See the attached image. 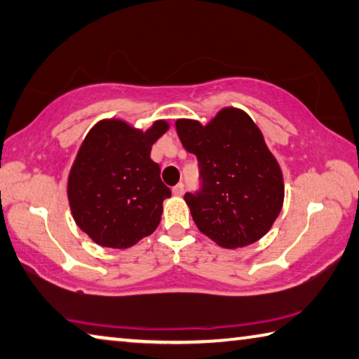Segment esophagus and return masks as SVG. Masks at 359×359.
Returning a JSON list of instances; mask_svg holds the SVG:
<instances>
[{"instance_id": "34e87169", "label": "esophagus", "mask_w": 359, "mask_h": 359, "mask_svg": "<svg viewBox=\"0 0 359 359\" xmlns=\"http://www.w3.org/2000/svg\"><path fill=\"white\" fill-rule=\"evenodd\" d=\"M172 192H173V196H176V197L183 196V192H184V184H183V183H178V184H176V186L173 187Z\"/></svg>"}]
</instances>
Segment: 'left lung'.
Instances as JSON below:
<instances>
[{"mask_svg":"<svg viewBox=\"0 0 359 359\" xmlns=\"http://www.w3.org/2000/svg\"><path fill=\"white\" fill-rule=\"evenodd\" d=\"M175 126L198 161L202 187L184 196L198 230L227 249L259 241L282 210L284 178L252 118L227 107L206 126L196 119Z\"/></svg>","mask_w":359,"mask_h":359,"instance_id":"8db88e82","label":"left lung"}]
</instances>
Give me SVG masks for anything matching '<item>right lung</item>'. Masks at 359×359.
Segmentation results:
<instances>
[{
	"label": "right lung",
	"mask_w": 359,
	"mask_h": 359,
	"mask_svg": "<svg viewBox=\"0 0 359 359\" xmlns=\"http://www.w3.org/2000/svg\"><path fill=\"white\" fill-rule=\"evenodd\" d=\"M168 128L163 119L144 132L123 119H102L86 134L69 173L67 198L75 224L99 246L128 249L159 225L172 191L149 154Z\"/></svg>",
	"instance_id": "add662e5"
}]
</instances>
